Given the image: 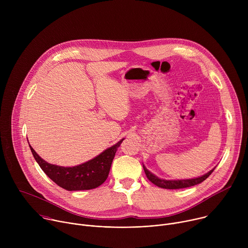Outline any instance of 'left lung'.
Wrapping results in <instances>:
<instances>
[{
  "instance_id": "obj_1",
  "label": "left lung",
  "mask_w": 248,
  "mask_h": 248,
  "mask_svg": "<svg viewBox=\"0 0 248 248\" xmlns=\"http://www.w3.org/2000/svg\"><path fill=\"white\" fill-rule=\"evenodd\" d=\"M145 174L147 176V179L153 183L155 186L161 187V188H166V189H179V188H186V187H189V186H196L198 184H201L202 182H204L208 176L213 172V170H215V168L213 170H211L209 172L205 173L202 176H199V178L196 179H191V180H181V181H167V180H162L159 179L158 176L154 175L152 172H150L144 166H143Z\"/></svg>"
}]
</instances>
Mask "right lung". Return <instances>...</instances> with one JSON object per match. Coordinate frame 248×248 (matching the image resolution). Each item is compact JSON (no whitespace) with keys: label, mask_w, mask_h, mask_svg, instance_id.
<instances>
[{"label":"right lung","mask_w":248,"mask_h":248,"mask_svg":"<svg viewBox=\"0 0 248 248\" xmlns=\"http://www.w3.org/2000/svg\"><path fill=\"white\" fill-rule=\"evenodd\" d=\"M121 141L114 146L105 150L94 159L76 166L60 167L52 165L41 159L39 155L29 145L34 159L36 160L42 170L59 186L68 190H88L96 188L107 180L115 154L120 147Z\"/></svg>","instance_id":"add662e5"}]
</instances>
